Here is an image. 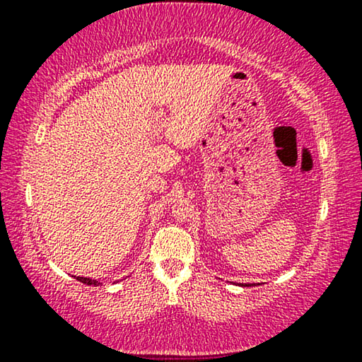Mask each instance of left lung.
Instances as JSON below:
<instances>
[{
	"label": "left lung",
	"instance_id": "left-lung-1",
	"mask_svg": "<svg viewBox=\"0 0 362 362\" xmlns=\"http://www.w3.org/2000/svg\"><path fill=\"white\" fill-rule=\"evenodd\" d=\"M252 285H254V284H252ZM252 285H249V284H242L240 286H252Z\"/></svg>",
	"mask_w": 362,
	"mask_h": 362
}]
</instances>
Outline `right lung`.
Wrapping results in <instances>:
<instances>
[{
	"mask_svg": "<svg viewBox=\"0 0 362 362\" xmlns=\"http://www.w3.org/2000/svg\"><path fill=\"white\" fill-rule=\"evenodd\" d=\"M77 280H78V281H82V284H86V285H93V286H98V285H102L100 281H98V280L87 279V276H77Z\"/></svg>",
	"mask_w": 362,
	"mask_h": 362,
	"instance_id": "1",
	"label": "right lung"
}]
</instances>
